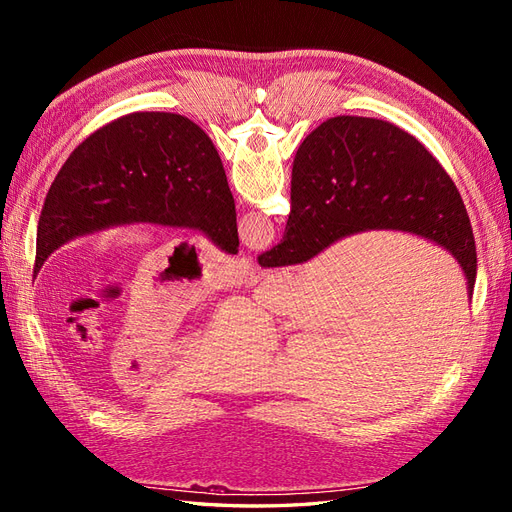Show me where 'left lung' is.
Here are the masks:
<instances>
[{
	"label": "left lung",
	"instance_id": "left-lung-1",
	"mask_svg": "<svg viewBox=\"0 0 512 512\" xmlns=\"http://www.w3.org/2000/svg\"><path fill=\"white\" fill-rule=\"evenodd\" d=\"M126 224L190 228L226 254L239 252L220 153L188 117L130 113L70 153L40 213L34 275L68 241Z\"/></svg>",
	"mask_w": 512,
	"mask_h": 512
}]
</instances>
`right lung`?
<instances>
[{"label": "right lung", "instance_id": "right-lung-1", "mask_svg": "<svg viewBox=\"0 0 512 512\" xmlns=\"http://www.w3.org/2000/svg\"><path fill=\"white\" fill-rule=\"evenodd\" d=\"M282 243L258 265L288 267L369 230L410 232L453 254L476 280V245L453 179L412 134L374 117H331L301 143L292 164Z\"/></svg>", "mask_w": 512, "mask_h": 512}]
</instances>
